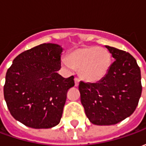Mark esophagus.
<instances>
[{
  "instance_id": "1",
  "label": "esophagus",
  "mask_w": 146,
  "mask_h": 146,
  "mask_svg": "<svg viewBox=\"0 0 146 146\" xmlns=\"http://www.w3.org/2000/svg\"><path fill=\"white\" fill-rule=\"evenodd\" d=\"M74 82H75V86H76V87H77V86L79 85V82H80V80L78 79V78H75V79H74Z\"/></svg>"
}]
</instances>
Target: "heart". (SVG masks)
Wrapping results in <instances>:
<instances>
[{"label": "heart", "mask_w": 146, "mask_h": 146, "mask_svg": "<svg viewBox=\"0 0 146 146\" xmlns=\"http://www.w3.org/2000/svg\"><path fill=\"white\" fill-rule=\"evenodd\" d=\"M111 54L106 49L98 47L77 48L69 57L62 59L65 66L73 70H79L80 76L90 82L102 79L111 66Z\"/></svg>", "instance_id": "1"}]
</instances>
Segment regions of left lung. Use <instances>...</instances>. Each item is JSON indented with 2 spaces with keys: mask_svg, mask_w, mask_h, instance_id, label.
<instances>
[{
  "mask_svg": "<svg viewBox=\"0 0 146 146\" xmlns=\"http://www.w3.org/2000/svg\"><path fill=\"white\" fill-rule=\"evenodd\" d=\"M115 61L98 83L80 81V101L95 125H113L135 112L141 95V70L128 52L106 46Z\"/></svg>",
  "mask_w": 146,
  "mask_h": 146,
  "instance_id": "obj_1",
  "label": "left lung"
}]
</instances>
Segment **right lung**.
Instances as JSON below:
<instances>
[{"label":"right lung","instance_id":"1","mask_svg":"<svg viewBox=\"0 0 146 146\" xmlns=\"http://www.w3.org/2000/svg\"><path fill=\"white\" fill-rule=\"evenodd\" d=\"M62 48L42 44L15 58L5 76L4 96L15 119L32 128H51L60 122L68 90L74 76L64 78L61 68Z\"/></svg>","mask_w":146,"mask_h":146}]
</instances>
